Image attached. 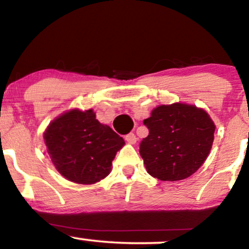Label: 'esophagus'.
Wrapping results in <instances>:
<instances>
[{
  "label": "esophagus",
  "mask_w": 249,
  "mask_h": 249,
  "mask_svg": "<svg viewBox=\"0 0 249 249\" xmlns=\"http://www.w3.org/2000/svg\"><path fill=\"white\" fill-rule=\"evenodd\" d=\"M125 141H126L128 144H136L137 142V137L134 133H128L125 136Z\"/></svg>",
  "instance_id": "34e87169"
}]
</instances>
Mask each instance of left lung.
Returning <instances> with one entry per match:
<instances>
[{
  "label": "left lung",
  "mask_w": 249,
  "mask_h": 249,
  "mask_svg": "<svg viewBox=\"0 0 249 249\" xmlns=\"http://www.w3.org/2000/svg\"><path fill=\"white\" fill-rule=\"evenodd\" d=\"M148 136L139 146L147 173L162 181L186 179L210 154L215 125L194 105H160L145 119Z\"/></svg>",
  "instance_id": "1"
}]
</instances>
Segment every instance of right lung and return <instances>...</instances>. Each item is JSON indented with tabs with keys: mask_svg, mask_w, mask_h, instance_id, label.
I'll list each match as a JSON object with an SVG mask.
<instances>
[{
	"mask_svg": "<svg viewBox=\"0 0 249 249\" xmlns=\"http://www.w3.org/2000/svg\"><path fill=\"white\" fill-rule=\"evenodd\" d=\"M44 142L56 170L65 179L85 185L110 173L116 153L125 144L97 121L92 110H71L57 117L45 130Z\"/></svg>",
	"mask_w": 249,
	"mask_h": 249,
	"instance_id": "right-lung-1",
	"label": "right lung"
}]
</instances>
